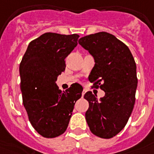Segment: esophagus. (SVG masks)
<instances>
[{
  "label": "esophagus",
  "instance_id": "esophagus-1",
  "mask_svg": "<svg viewBox=\"0 0 154 154\" xmlns=\"http://www.w3.org/2000/svg\"><path fill=\"white\" fill-rule=\"evenodd\" d=\"M86 91H87V90H86V89H84V90H83V91H82V97H83V96H84V94H85V93H86Z\"/></svg>",
  "mask_w": 154,
  "mask_h": 154
}]
</instances>
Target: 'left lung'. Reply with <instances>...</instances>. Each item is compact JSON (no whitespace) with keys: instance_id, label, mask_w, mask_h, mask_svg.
<instances>
[{"instance_id":"left-lung-1","label":"left lung","mask_w":154,"mask_h":154,"mask_svg":"<svg viewBox=\"0 0 154 154\" xmlns=\"http://www.w3.org/2000/svg\"><path fill=\"white\" fill-rule=\"evenodd\" d=\"M78 43L95 60L89 75L92 87L105 92L99 100L91 91L85 93L84 98L89 102L85 119L93 134L110 139L125 127L134 107L137 65L128 46L111 34L86 35Z\"/></svg>"}]
</instances>
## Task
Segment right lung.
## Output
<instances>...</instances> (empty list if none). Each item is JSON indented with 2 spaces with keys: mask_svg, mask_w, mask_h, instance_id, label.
<instances>
[{
  "mask_svg": "<svg viewBox=\"0 0 154 154\" xmlns=\"http://www.w3.org/2000/svg\"><path fill=\"white\" fill-rule=\"evenodd\" d=\"M79 35L45 33L29 43L20 63L22 102L35 131L55 138L66 131L83 88L73 83L59 90L57 77L65 70L64 59L77 45Z\"/></svg>",
  "mask_w": 154,
  "mask_h": 154,
  "instance_id": "add662e5",
  "label": "right lung"
}]
</instances>
